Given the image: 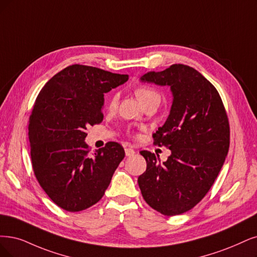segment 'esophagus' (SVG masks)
Masks as SVG:
<instances>
[{
  "label": "esophagus",
  "mask_w": 257,
  "mask_h": 257,
  "mask_svg": "<svg viewBox=\"0 0 257 257\" xmlns=\"http://www.w3.org/2000/svg\"><path fill=\"white\" fill-rule=\"evenodd\" d=\"M125 154H126V156L127 157H132V156H135V154H136V151L132 149V148H126L125 149Z\"/></svg>",
  "instance_id": "obj_1"
}]
</instances>
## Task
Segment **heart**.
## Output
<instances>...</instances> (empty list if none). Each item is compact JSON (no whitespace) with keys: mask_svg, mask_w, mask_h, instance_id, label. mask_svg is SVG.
Wrapping results in <instances>:
<instances>
[{"mask_svg":"<svg viewBox=\"0 0 257 257\" xmlns=\"http://www.w3.org/2000/svg\"><path fill=\"white\" fill-rule=\"evenodd\" d=\"M137 94V97L139 98V100L141 101V103H143L145 100H147L150 97H154V96H159V94L148 87H140L137 89L136 91ZM116 102H117V96H113L109 102V107L110 108H114L116 106Z\"/></svg>","mask_w":257,"mask_h":257,"instance_id":"1","label":"heart"}]
</instances>
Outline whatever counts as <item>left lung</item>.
<instances>
[{
    "instance_id": "left-lung-1",
    "label": "left lung",
    "mask_w": 257,
    "mask_h": 257,
    "mask_svg": "<svg viewBox=\"0 0 257 257\" xmlns=\"http://www.w3.org/2000/svg\"><path fill=\"white\" fill-rule=\"evenodd\" d=\"M142 82L167 85L173 94L169 115L154 135L156 145L172 155L143 150L146 172L138 179L144 200L165 216L183 214L210 191L230 146V126L222 100L214 85L198 71L173 64L162 72H148Z\"/></svg>"
}]
</instances>
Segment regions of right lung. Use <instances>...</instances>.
Returning <instances> with one entry per match:
<instances>
[{"label":"right lung","mask_w":257,"mask_h":257,"mask_svg":"<svg viewBox=\"0 0 257 257\" xmlns=\"http://www.w3.org/2000/svg\"><path fill=\"white\" fill-rule=\"evenodd\" d=\"M128 75L73 64L45 83L35 101L28 138L35 176L54 203L79 212L97 203L125 150L110 142L90 155L87 127L102 120L103 95Z\"/></svg>","instance_id":"1"}]
</instances>
